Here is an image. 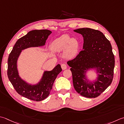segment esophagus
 Returning <instances> with one entry per match:
<instances>
[{"label":"esophagus","mask_w":124,"mask_h":124,"mask_svg":"<svg viewBox=\"0 0 124 124\" xmlns=\"http://www.w3.org/2000/svg\"><path fill=\"white\" fill-rule=\"evenodd\" d=\"M61 68H62V70H65L67 68V65L66 64L63 63L61 64Z\"/></svg>","instance_id":"34e87169"}]
</instances>
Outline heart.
<instances>
[{
    "label": "heart",
    "instance_id": "obj_1",
    "mask_svg": "<svg viewBox=\"0 0 124 124\" xmlns=\"http://www.w3.org/2000/svg\"><path fill=\"white\" fill-rule=\"evenodd\" d=\"M79 43L75 38H71L68 34H63L56 39L50 45V49L54 52H63L64 57L72 59L78 52Z\"/></svg>",
    "mask_w": 124,
    "mask_h": 124
}]
</instances>
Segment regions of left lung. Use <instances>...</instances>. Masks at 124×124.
<instances>
[{
	"mask_svg": "<svg viewBox=\"0 0 124 124\" xmlns=\"http://www.w3.org/2000/svg\"><path fill=\"white\" fill-rule=\"evenodd\" d=\"M83 36V50L67 64L71 67L74 87L81 95L95 98L112 83L115 68V56L111 43L103 33L90 28L74 31ZM96 70L97 77L93 81L87 73Z\"/></svg>",
	"mask_w": 124,
	"mask_h": 124,
	"instance_id": "8db88e82",
	"label": "left lung"
}]
</instances>
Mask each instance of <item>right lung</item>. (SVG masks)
Listing matches in <instances>:
<instances>
[{
    "mask_svg": "<svg viewBox=\"0 0 124 124\" xmlns=\"http://www.w3.org/2000/svg\"><path fill=\"white\" fill-rule=\"evenodd\" d=\"M52 31L48 30H33L19 39L12 49L8 59L7 75L16 91L22 96L35 101H41L49 96L53 85L58 74L62 71L59 64L50 71L45 70L38 83L31 84L19 75L17 62L22 50L31 47H43L45 45Z\"/></svg>",
    "mask_w": 124,
    "mask_h": 124,
    "instance_id": "obj_1",
    "label": "right lung"
}]
</instances>
